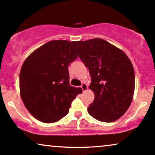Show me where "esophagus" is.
I'll return each instance as SVG.
<instances>
[{
    "mask_svg": "<svg viewBox=\"0 0 155 155\" xmlns=\"http://www.w3.org/2000/svg\"><path fill=\"white\" fill-rule=\"evenodd\" d=\"M81 87L82 90H83V92H85V91H86L87 90V84L85 83H82V85H81Z\"/></svg>",
    "mask_w": 155,
    "mask_h": 155,
    "instance_id": "esophagus-1",
    "label": "esophagus"
}]
</instances>
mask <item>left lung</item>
I'll use <instances>...</instances> for the list:
<instances>
[{"label": "left lung", "instance_id": "obj_1", "mask_svg": "<svg viewBox=\"0 0 155 155\" xmlns=\"http://www.w3.org/2000/svg\"><path fill=\"white\" fill-rule=\"evenodd\" d=\"M72 44L91 76L89 87L95 98L87 108L89 114L100 121H116L132 101L135 76L131 62L123 51L102 39Z\"/></svg>", "mask_w": 155, "mask_h": 155}]
</instances>
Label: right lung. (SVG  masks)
<instances>
[{
  "label": "right lung",
  "mask_w": 155,
  "mask_h": 155,
  "mask_svg": "<svg viewBox=\"0 0 155 155\" xmlns=\"http://www.w3.org/2000/svg\"><path fill=\"white\" fill-rule=\"evenodd\" d=\"M78 57L70 41L53 40L28 56L19 75L21 97L34 117L44 123L58 121L68 114L82 93L70 85L68 66Z\"/></svg>",
  "instance_id": "add662e5"
}]
</instances>
